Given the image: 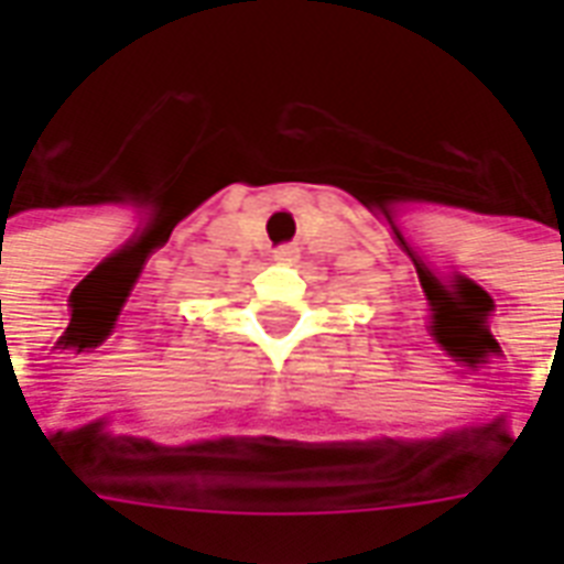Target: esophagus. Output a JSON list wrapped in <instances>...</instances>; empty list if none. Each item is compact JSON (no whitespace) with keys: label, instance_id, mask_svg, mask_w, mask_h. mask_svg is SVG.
<instances>
[{"label":"esophagus","instance_id":"obj_1","mask_svg":"<svg viewBox=\"0 0 564 564\" xmlns=\"http://www.w3.org/2000/svg\"><path fill=\"white\" fill-rule=\"evenodd\" d=\"M299 246H281V248H274L272 251V260L274 263H281V265H292L295 260H299Z\"/></svg>","mask_w":564,"mask_h":564}]
</instances>
